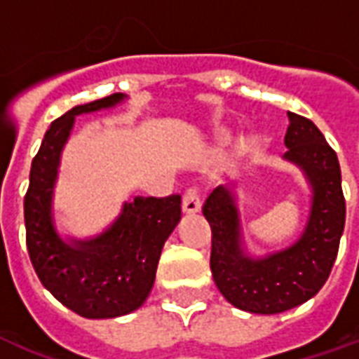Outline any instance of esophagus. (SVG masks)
Wrapping results in <instances>:
<instances>
[{"instance_id":"34e87169","label":"esophagus","mask_w":359,"mask_h":359,"mask_svg":"<svg viewBox=\"0 0 359 359\" xmlns=\"http://www.w3.org/2000/svg\"><path fill=\"white\" fill-rule=\"evenodd\" d=\"M182 210L186 215H196L201 210V199H199L198 188H188L182 198Z\"/></svg>"}]
</instances>
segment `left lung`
Masks as SVG:
<instances>
[{"mask_svg": "<svg viewBox=\"0 0 359 359\" xmlns=\"http://www.w3.org/2000/svg\"><path fill=\"white\" fill-rule=\"evenodd\" d=\"M288 118L284 160L303 171L313 190L307 226L299 239L264 258H252L243 250L233 191L218 186L203 205L212 229V278L220 294L246 313H284L318 294L332 273L344 229L346 203L335 150L311 120L295 113H288Z\"/></svg>", "mask_w": 359, "mask_h": 359, "instance_id": "left-lung-1", "label": "left lung"}]
</instances>
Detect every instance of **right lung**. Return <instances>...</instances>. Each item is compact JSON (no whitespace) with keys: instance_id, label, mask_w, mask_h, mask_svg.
<instances>
[{"instance_id":"right-lung-1","label":"right lung","mask_w":359,"mask_h":359,"mask_svg":"<svg viewBox=\"0 0 359 359\" xmlns=\"http://www.w3.org/2000/svg\"><path fill=\"white\" fill-rule=\"evenodd\" d=\"M124 100V94L107 95L54 120L32 161L24 198L26 245L35 273L62 305L84 318H116L143 305L154 286L163 243L180 220V196L175 194L126 201L118 218L90 239L64 241L54 228V186L75 116Z\"/></svg>"}]
</instances>
